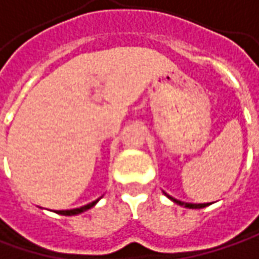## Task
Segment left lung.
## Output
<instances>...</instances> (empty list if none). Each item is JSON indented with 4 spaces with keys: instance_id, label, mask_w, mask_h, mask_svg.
Segmentation results:
<instances>
[{
    "instance_id": "1",
    "label": "left lung",
    "mask_w": 259,
    "mask_h": 259,
    "mask_svg": "<svg viewBox=\"0 0 259 259\" xmlns=\"http://www.w3.org/2000/svg\"><path fill=\"white\" fill-rule=\"evenodd\" d=\"M167 198H170V200L176 202V204H179V205H184V207H187V208H204V207H207L208 205V202L207 204H191V202H182V201L179 200H175L174 197H170V195H167V194H164Z\"/></svg>"
}]
</instances>
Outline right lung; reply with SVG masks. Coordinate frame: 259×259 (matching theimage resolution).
Here are the masks:
<instances>
[{
	"label": "right lung",
	"instance_id": "add662e5",
	"mask_svg": "<svg viewBox=\"0 0 259 259\" xmlns=\"http://www.w3.org/2000/svg\"><path fill=\"white\" fill-rule=\"evenodd\" d=\"M97 201H93V202H90V204H87V205H83V207H80V208H74V210H59V211H57L58 214H62V215H75V214H80L83 213V211H85V210H89V208H92L95 204H96Z\"/></svg>",
	"mask_w": 259,
	"mask_h": 259
}]
</instances>
